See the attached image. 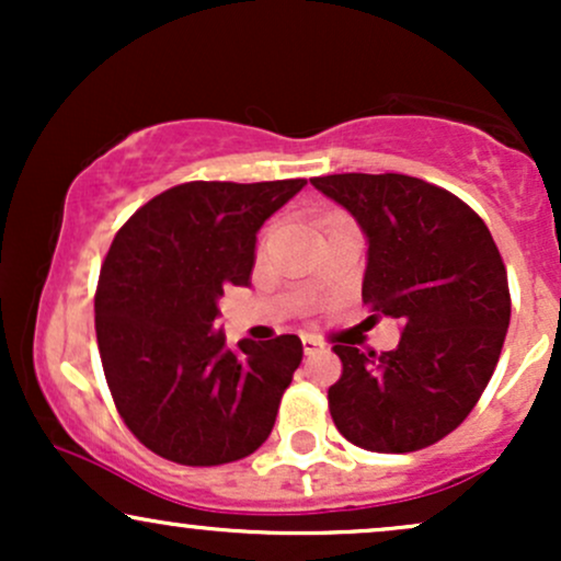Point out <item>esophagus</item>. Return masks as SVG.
<instances>
[{
    "label": "esophagus",
    "instance_id": "34e87169",
    "mask_svg": "<svg viewBox=\"0 0 561 561\" xmlns=\"http://www.w3.org/2000/svg\"><path fill=\"white\" fill-rule=\"evenodd\" d=\"M324 343H321L319 337H311V334H302V351H306V356H313V353H321L324 351Z\"/></svg>",
    "mask_w": 561,
    "mask_h": 561
}]
</instances>
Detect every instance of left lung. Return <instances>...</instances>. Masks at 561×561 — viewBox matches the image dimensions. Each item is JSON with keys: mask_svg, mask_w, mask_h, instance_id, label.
<instances>
[{"mask_svg": "<svg viewBox=\"0 0 561 561\" xmlns=\"http://www.w3.org/2000/svg\"><path fill=\"white\" fill-rule=\"evenodd\" d=\"M311 184L369 242L362 298L403 324L377 356L337 343L334 427L353 446L409 454L454 433L491 382L512 317L506 266L485 221L443 186L403 173H332Z\"/></svg>", "mask_w": 561, "mask_h": 561, "instance_id": "8db88e82", "label": "left lung"}]
</instances>
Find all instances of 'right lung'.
Segmentation results:
<instances>
[{"label": "right lung", "instance_id": "1", "mask_svg": "<svg viewBox=\"0 0 561 561\" xmlns=\"http://www.w3.org/2000/svg\"><path fill=\"white\" fill-rule=\"evenodd\" d=\"M302 186L186 182L115 234L96 282V345L121 420L152 454L218 467L272 435L300 337L242 340L229 351L214 321L224 289L250 282L263 221Z\"/></svg>", "mask_w": 561, "mask_h": 561}]
</instances>
